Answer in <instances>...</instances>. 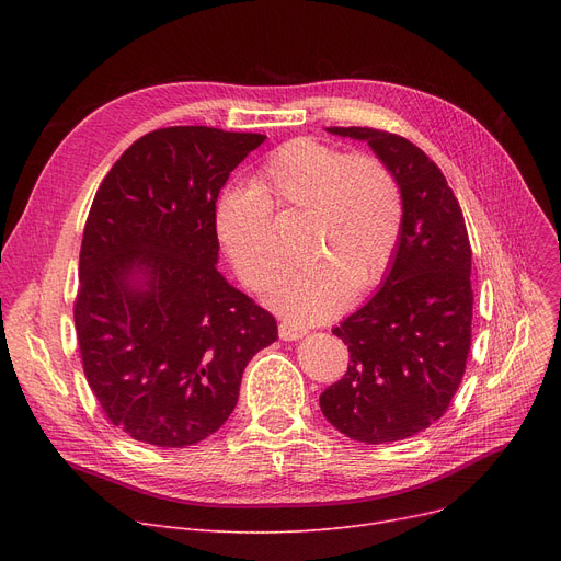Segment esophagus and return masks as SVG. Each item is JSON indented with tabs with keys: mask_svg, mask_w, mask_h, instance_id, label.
I'll list each match as a JSON object with an SVG mask.
<instances>
[{
	"mask_svg": "<svg viewBox=\"0 0 561 561\" xmlns=\"http://www.w3.org/2000/svg\"><path fill=\"white\" fill-rule=\"evenodd\" d=\"M305 334H307L305 328L293 325V322H279V339L282 341H296V339H302Z\"/></svg>",
	"mask_w": 561,
	"mask_h": 561,
	"instance_id": "34e87169",
	"label": "esophagus"
}]
</instances>
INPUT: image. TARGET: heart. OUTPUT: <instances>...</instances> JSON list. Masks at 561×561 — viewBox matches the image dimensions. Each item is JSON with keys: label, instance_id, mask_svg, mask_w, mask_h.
<instances>
[{"label": "heart", "instance_id": "obj_1", "mask_svg": "<svg viewBox=\"0 0 561 561\" xmlns=\"http://www.w3.org/2000/svg\"><path fill=\"white\" fill-rule=\"evenodd\" d=\"M275 211H305L307 263L284 271L268 302L298 322L341 311L350 293L379 286L396 259L404 199L393 170L368 154H345L316 138H293L265 157L254 188L227 186L214 209L216 233L233 271L254 290L282 265Z\"/></svg>", "mask_w": 561, "mask_h": 561}]
</instances>
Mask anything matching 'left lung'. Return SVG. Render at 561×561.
<instances>
[{
    "instance_id": "8db88e82",
    "label": "left lung",
    "mask_w": 561,
    "mask_h": 561,
    "mask_svg": "<svg viewBox=\"0 0 561 561\" xmlns=\"http://www.w3.org/2000/svg\"><path fill=\"white\" fill-rule=\"evenodd\" d=\"M330 131L366 140L393 170L404 220L385 284L334 328L350 364L320 393V409L350 438L391 444L434 425L461 385L473 320V252L461 206L421 147L373 127Z\"/></svg>"
}]
</instances>
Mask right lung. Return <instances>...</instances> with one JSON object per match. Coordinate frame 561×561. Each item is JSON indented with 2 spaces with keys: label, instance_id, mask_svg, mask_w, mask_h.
I'll list each match as a JSON object with an SVG mask.
<instances>
[{
  "label": "right lung",
  "instance_id": "1",
  "mask_svg": "<svg viewBox=\"0 0 561 561\" xmlns=\"http://www.w3.org/2000/svg\"><path fill=\"white\" fill-rule=\"evenodd\" d=\"M263 140L216 127L145 134L88 211L75 298L81 364L111 425L140 444L186 448L214 434L248 362L277 339L275 316L216 268V199Z\"/></svg>",
  "mask_w": 561,
  "mask_h": 561
}]
</instances>
